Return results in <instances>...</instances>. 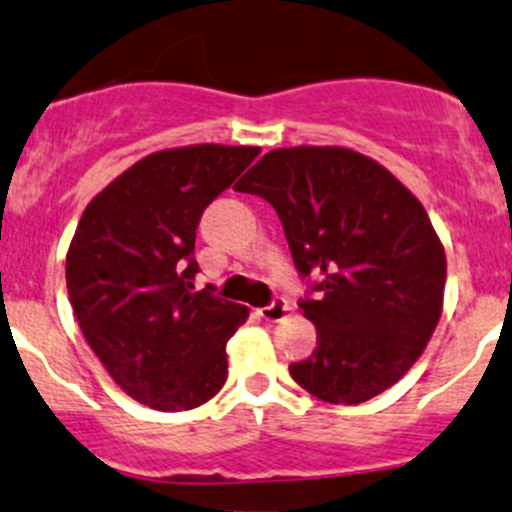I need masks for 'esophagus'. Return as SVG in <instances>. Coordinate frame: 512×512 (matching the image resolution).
<instances>
[{"label": "esophagus", "instance_id": "esophagus-1", "mask_svg": "<svg viewBox=\"0 0 512 512\" xmlns=\"http://www.w3.org/2000/svg\"><path fill=\"white\" fill-rule=\"evenodd\" d=\"M290 312H292V305L285 300V297H277V300H272L270 305L262 307V317H265L267 322L285 320V317L290 315Z\"/></svg>", "mask_w": 512, "mask_h": 512}]
</instances>
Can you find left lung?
<instances>
[{
	"instance_id": "8db88e82",
	"label": "left lung",
	"mask_w": 512,
	"mask_h": 512,
	"mask_svg": "<svg viewBox=\"0 0 512 512\" xmlns=\"http://www.w3.org/2000/svg\"><path fill=\"white\" fill-rule=\"evenodd\" d=\"M237 192L275 207L292 260L315 277L300 307L317 330L300 388L357 405L415 365L443 315V242L418 197L380 162L347 147H282L247 170Z\"/></svg>"
}]
</instances>
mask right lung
Masks as SVG:
<instances>
[{"label": "right lung", "mask_w": 512, "mask_h": 512, "mask_svg": "<svg viewBox=\"0 0 512 512\" xmlns=\"http://www.w3.org/2000/svg\"><path fill=\"white\" fill-rule=\"evenodd\" d=\"M260 147L190 145L142 157L82 212L67 292L84 340L124 393L162 413L207 403L227 380V340L250 317L195 292L205 207Z\"/></svg>", "instance_id": "right-lung-1"}]
</instances>
